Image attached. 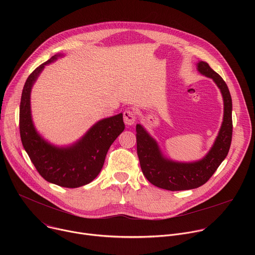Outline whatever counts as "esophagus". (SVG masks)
<instances>
[{
	"mask_svg": "<svg viewBox=\"0 0 255 255\" xmlns=\"http://www.w3.org/2000/svg\"><path fill=\"white\" fill-rule=\"evenodd\" d=\"M123 119H124V122L126 125L131 126L136 121V114L131 110H127L123 113Z\"/></svg>",
	"mask_w": 255,
	"mask_h": 255,
	"instance_id": "obj_1",
	"label": "esophagus"
}]
</instances>
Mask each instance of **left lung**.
<instances>
[{"label":"left lung","instance_id":"obj_1","mask_svg":"<svg viewBox=\"0 0 255 255\" xmlns=\"http://www.w3.org/2000/svg\"><path fill=\"white\" fill-rule=\"evenodd\" d=\"M198 70L214 81L220 89L224 102V116L219 133L204 158L194 162H176L163 156L157 142L140 124L136 125L137 154L143 174L152 185L168 191L197 189L209 178L226 158L232 140V99L224 80L205 61Z\"/></svg>","mask_w":255,"mask_h":255}]
</instances>
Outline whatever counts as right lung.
I'll use <instances>...</instances> for the list:
<instances>
[{
	"label": "right lung",
	"mask_w": 255,
	"mask_h": 255,
	"mask_svg": "<svg viewBox=\"0 0 255 255\" xmlns=\"http://www.w3.org/2000/svg\"><path fill=\"white\" fill-rule=\"evenodd\" d=\"M62 54H55L33 70L28 77L20 103V136L23 147L39 174L51 184L63 188H79L90 184L100 173L107 152L123 132V114L97 122L76 143L57 147L44 140L36 131L30 108V94L34 83L46 64Z\"/></svg>",
	"instance_id": "right-lung-1"
}]
</instances>
